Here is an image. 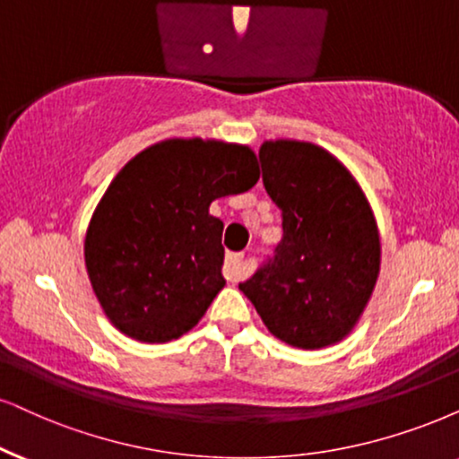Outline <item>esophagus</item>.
<instances>
[{
    "label": "esophagus",
    "instance_id": "esophagus-1",
    "mask_svg": "<svg viewBox=\"0 0 459 459\" xmlns=\"http://www.w3.org/2000/svg\"><path fill=\"white\" fill-rule=\"evenodd\" d=\"M247 275V263L243 254H229L224 263V277L229 281H241Z\"/></svg>",
    "mask_w": 459,
    "mask_h": 459
}]
</instances>
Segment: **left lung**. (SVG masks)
<instances>
[{
  "mask_svg": "<svg viewBox=\"0 0 459 459\" xmlns=\"http://www.w3.org/2000/svg\"><path fill=\"white\" fill-rule=\"evenodd\" d=\"M263 182L281 210L275 256L239 283L269 333L322 350L356 326L379 275V230L362 188L339 159L297 139L264 142Z\"/></svg>",
  "mask_w": 459,
  "mask_h": 459,
  "instance_id": "left-lung-1",
  "label": "left lung"
}]
</instances>
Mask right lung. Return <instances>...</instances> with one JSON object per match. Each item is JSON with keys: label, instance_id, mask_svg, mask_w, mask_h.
<instances>
[{"label": "right lung", "instance_id": "1", "mask_svg": "<svg viewBox=\"0 0 459 459\" xmlns=\"http://www.w3.org/2000/svg\"><path fill=\"white\" fill-rule=\"evenodd\" d=\"M256 154L216 139H165L112 179L84 239L86 273L120 333L167 343L195 328L224 288L222 220L212 201L258 182Z\"/></svg>", "mask_w": 459, "mask_h": 459}]
</instances>
